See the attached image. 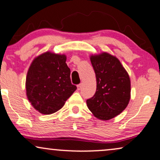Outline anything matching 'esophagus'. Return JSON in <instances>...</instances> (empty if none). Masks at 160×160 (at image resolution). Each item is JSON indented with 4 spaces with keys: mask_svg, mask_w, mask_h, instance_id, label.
Returning <instances> with one entry per match:
<instances>
[{
    "mask_svg": "<svg viewBox=\"0 0 160 160\" xmlns=\"http://www.w3.org/2000/svg\"><path fill=\"white\" fill-rule=\"evenodd\" d=\"M81 86H82V84H78V86H77V87H78V90H80V88H81Z\"/></svg>",
    "mask_w": 160,
    "mask_h": 160,
    "instance_id": "34e87169",
    "label": "esophagus"
}]
</instances>
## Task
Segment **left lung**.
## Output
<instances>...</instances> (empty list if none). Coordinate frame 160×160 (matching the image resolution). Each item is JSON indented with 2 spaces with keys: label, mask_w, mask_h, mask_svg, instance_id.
Returning <instances> with one entry per match:
<instances>
[{
  "label": "left lung",
  "mask_w": 160,
  "mask_h": 160,
  "mask_svg": "<svg viewBox=\"0 0 160 160\" xmlns=\"http://www.w3.org/2000/svg\"><path fill=\"white\" fill-rule=\"evenodd\" d=\"M90 60L97 88L95 95L86 101L87 107L97 118L109 120L128 107L131 92L130 77L119 59L107 52L91 55Z\"/></svg>",
  "instance_id": "8db88e82"
}]
</instances>
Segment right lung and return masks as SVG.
<instances>
[{
    "mask_svg": "<svg viewBox=\"0 0 160 160\" xmlns=\"http://www.w3.org/2000/svg\"><path fill=\"white\" fill-rule=\"evenodd\" d=\"M65 54L47 51L36 57L28 69L26 94L33 108L44 115L59 110L77 89Z\"/></svg>",
    "mask_w": 160,
    "mask_h": 160,
    "instance_id": "1",
    "label": "right lung"
}]
</instances>
